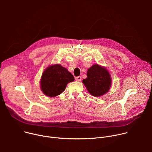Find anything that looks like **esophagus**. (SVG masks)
Here are the masks:
<instances>
[{
	"label": "esophagus",
	"instance_id": "esophagus-1",
	"mask_svg": "<svg viewBox=\"0 0 152 152\" xmlns=\"http://www.w3.org/2000/svg\"><path fill=\"white\" fill-rule=\"evenodd\" d=\"M76 80H77V81H80L81 80V79H82V77L80 76H77V77H76Z\"/></svg>",
	"mask_w": 152,
	"mask_h": 152
}]
</instances>
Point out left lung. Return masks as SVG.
<instances>
[{
  "label": "left lung",
  "mask_w": 152,
  "mask_h": 152,
  "mask_svg": "<svg viewBox=\"0 0 152 152\" xmlns=\"http://www.w3.org/2000/svg\"><path fill=\"white\" fill-rule=\"evenodd\" d=\"M111 82L108 71L98 64L93 65L88 70L87 77L82 80L88 92L94 96H99L107 92Z\"/></svg>",
  "instance_id": "8db88e82"
}]
</instances>
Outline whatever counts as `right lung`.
<instances>
[{
	"instance_id": "add662e5",
	"label": "right lung",
	"mask_w": 152,
	"mask_h": 152,
	"mask_svg": "<svg viewBox=\"0 0 152 152\" xmlns=\"http://www.w3.org/2000/svg\"><path fill=\"white\" fill-rule=\"evenodd\" d=\"M74 80L73 76L61 65L50 66L42 75L41 90L46 95L54 97L61 94L65 90L67 83Z\"/></svg>"
}]
</instances>
